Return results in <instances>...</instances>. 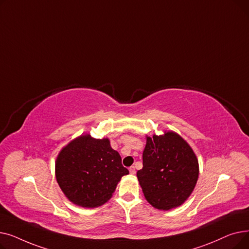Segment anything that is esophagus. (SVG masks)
<instances>
[{"mask_svg":"<svg viewBox=\"0 0 249 249\" xmlns=\"http://www.w3.org/2000/svg\"><path fill=\"white\" fill-rule=\"evenodd\" d=\"M129 172H130V174H131V175H135V173H136V171H135V166H130V168H129Z\"/></svg>","mask_w":249,"mask_h":249,"instance_id":"34e87169","label":"esophagus"}]
</instances>
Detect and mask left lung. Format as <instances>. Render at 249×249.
<instances>
[{
  "label": "left lung",
  "instance_id": "left-lung-1",
  "mask_svg": "<svg viewBox=\"0 0 249 249\" xmlns=\"http://www.w3.org/2000/svg\"><path fill=\"white\" fill-rule=\"evenodd\" d=\"M142 159L137 178L151 206L171 210L190 197L198 180L199 162L186 140L173 131L147 136Z\"/></svg>",
  "mask_w": 249,
  "mask_h": 249
}]
</instances>
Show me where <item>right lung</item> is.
Segmentation results:
<instances>
[{
  "instance_id": "obj_1",
  "label": "right lung",
  "mask_w": 249,
  "mask_h": 249,
  "mask_svg": "<svg viewBox=\"0 0 249 249\" xmlns=\"http://www.w3.org/2000/svg\"><path fill=\"white\" fill-rule=\"evenodd\" d=\"M121 161L108 138L82 135L59 152L55 161L56 180L71 202L96 208L111 199L121 178L129 174Z\"/></svg>"
}]
</instances>
